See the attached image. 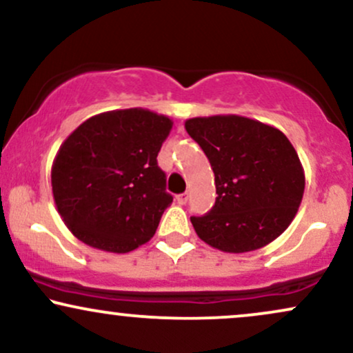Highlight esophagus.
<instances>
[{
    "label": "esophagus",
    "mask_w": 353,
    "mask_h": 353,
    "mask_svg": "<svg viewBox=\"0 0 353 353\" xmlns=\"http://www.w3.org/2000/svg\"><path fill=\"white\" fill-rule=\"evenodd\" d=\"M176 201H177V204L185 205V204H188V201H189V194L188 192L179 194V196H176Z\"/></svg>",
    "instance_id": "1"
}]
</instances>
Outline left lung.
I'll return each mask as SVG.
<instances>
[{
	"label": "left lung",
	"mask_w": 353,
	"mask_h": 353,
	"mask_svg": "<svg viewBox=\"0 0 353 353\" xmlns=\"http://www.w3.org/2000/svg\"><path fill=\"white\" fill-rule=\"evenodd\" d=\"M185 131L208 156L216 204L190 217L199 239L229 254L257 250L290 225L302 202L305 174L282 131L244 116L185 121Z\"/></svg>",
	"instance_id": "8db88e82"
}]
</instances>
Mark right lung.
<instances>
[{"instance_id":"right-lung-1","label":"right lung","mask_w":353,"mask_h":353,"mask_svg":"<svg viewBox=\"0 0 353 353\" xmlns=\"http://www.w3.org/2000/svg\"><path fill=\"white\" fill-rule=\"evenodd\" d=\"M172 129L143 108L89 117L61 144L51 168L59 216L84 244L125 254L156 234L172 196L157 154Z\"/></svg>"}]
</instances>
